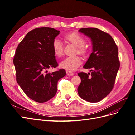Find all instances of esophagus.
I'll use <instances>...</instances> for the list:
<instances>
[{
	"label": "esophagus",
	"mask_w": 135,
	"mask_h": 135,
	"mask_svg": "<svg viewBox=\"0 0 135 135\" xmlns=\"http://www.w3.org/2000/svg\"><path fill=\"white\" fill-rule=\"evenodd\" d=\"M66 74L69 76H73L74 75V73L71 71H69V70H66Z\"/></svg>",
	"instance_id": "esophagus-1"
}]
</instances>
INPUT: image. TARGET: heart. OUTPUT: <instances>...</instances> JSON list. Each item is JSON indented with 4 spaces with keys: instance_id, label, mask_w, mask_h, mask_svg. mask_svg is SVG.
Here are the masks:
<instances>
[{
    "instance_id": "obj_1",
    "label": "heart",
    "mask_w": 135,
    "mask_h": 135,
    "mask_svg": "<svg viewBox=\"0 0 135 135\" xmlns=\"http://www.w3.org/2000/svg\"><path fill=\"white\" fill-rule=\"evenodd\" d=\"M65 38L77 47V52L78 54H85L86 49L84 46L85 44V40L82 36L76 32H73L68 34ZM52 48L55 56L60 57L62 55L64 51L63 43L59 38H56L53 40ZM81 62L82 60L79 56H68L61 61L60 66L61 68L66 70L74 71L78 69Z\"/></svg>"
}]
</instances>
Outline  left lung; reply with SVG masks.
I'll use <instances>...</instances> for the list:
<instances>
[{
  "instance_id": "left-lung-1",
  "label": "left lung",
  "mask_w": 135,
  "mask_h": 135,
  "mask_svg": "<svg viewBox=\"0 0 135 135\" xmlns=\"http://www.w3.org/2000/svg\"><path fill=\"white\" fill-rule=\"evenodd\" d=\"M79 32L91 39L92 52L83 66L92 69L91 75L83 72L78 74L81 79L78 92L83 100L97 103L113 88L120 66L118 49L111 36L97 28H83Z\"/></svg>"
}]
</instances>
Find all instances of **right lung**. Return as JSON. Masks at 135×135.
<instances>
[{"instance_id":"obj_1","label":"right lung","mask_w":135,"mask_h":135,"mask_svg":"<svg viewBox=\"0 0 135 135\" xmlns=\"http://www.w3.org/2000/svg\"><path fill=\"white\" fill-rule=\"evenodd\" d=\"M60 31L39 27L29 31L16 49L13 59L16 80L26 95L39 103L54 97L57 82L66 75L64 69L48 73L58 66L53 51V40Z\"/></svg>"}]
</instances>
